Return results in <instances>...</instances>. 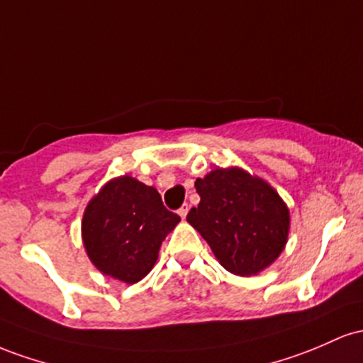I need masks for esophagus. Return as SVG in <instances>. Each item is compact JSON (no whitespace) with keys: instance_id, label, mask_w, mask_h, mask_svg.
Instances as JSON below:
<instances>
[{"instance_id":"obj_1","label":"esophagus","mask_w":363,"mask_h":363,"mask_svg":"<svg viewBox=\"0 0 363 363\" xmlns=\"http://www.w3.org/2000/svg\"><path fill=\"white\" fill-rule=\"evenodd\" d=\"M178 214H180L182 219H185L186 214H189V206H186V203H183L180 209H178Z\"/></svg>"}]
</instances>
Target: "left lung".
Wrapping results in <instances>:
<instances>
[{
  "label": "left lung",
  "instance_id": "8db88e82",
  "mask_svg": "<svg viewBox=\"0 0 363 363\" xmlns=\"http://www.w3.org/2000/svg\"><path fill=\"white\" fill-rule=\"evenodd\" d=\"M195 189L201 202L186 221L226 271L252 276L278 259L286 245L290 213L271 185L240 168H218L197 178Z\"/></svg>",
  "mask_w": 363,
  "mask_h": 363
}]
</instances>
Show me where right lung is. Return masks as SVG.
<instances>
[{
    "mask_svg": "<svg viewBox=\"0 0 363 363\" xmlns=\"http://www.w3.org/2000/svg\"><path fill=\"white\" fill-rule=\"evenodd\" d=\"M178 221L180 216L166 209L156 189L121 177L89 202L84 245L103 274L132 284L152 269L162 240Z\"/></svg>",
    "mask_w": 363,
    "mask_h": 363,
    "instance_id": "add662e5",
    "label": "right lung"
}]
</instances>
